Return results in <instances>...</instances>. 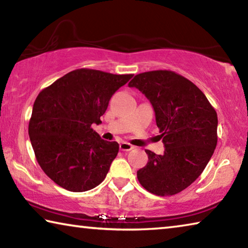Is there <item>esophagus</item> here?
<instances>
[{"mask_svg":"<svg viewBox=\"0 0 248 248\" xmlns=\"http://www.w3.org/2000/svg\"><path fill=\"white\" fill-rule=\"evenodd\" d=\"M119 148L121 151H125V152H128V151H131L134 146L130 143H127V142H121Z\"/></svg>","mask_w":248,"mask_h":248,"instance_id":"1","label":"esophagus"}]
</instances>
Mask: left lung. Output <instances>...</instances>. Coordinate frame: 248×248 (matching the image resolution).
Here are the masks:
<instances>
[{
  "label": "left lung",
  "instance_id": "left-lung-1",
  "mask_svg": "<svg viewBox=\"0 0 248 248\" xmlns=\"http://www.w3.org/2000/svg\"><path fill=\"white\" fill-rule=\"evenodd\" d=\"M128 85L142 92L155 111L164 154L145 150L149 162L137 171L142 187L156 196L186 189L202 173L217 142V115L194 83L170 70L137 74Z\"/></svg>",
  "mask_w": 248,
  "mask_h": 248
}]
</instances>
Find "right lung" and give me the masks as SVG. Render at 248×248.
I'll return each mask as SVG.
<instances>
[{
  "mask_svg": "<svg viewBox=\"0 0 248 248\" xmlns=\"http://www.w3.org/2000/svg\"><path fill=\"white\" fill-rule=\"evenodd\" d=\"M132 77L78 69L37 96L29 138L41 170L60 187L82 192L106 177L119 144L103 140L92 124L102 123L111 96Z\"/></svg>",
  "mask_w": 248,
  "mask_h": 248,
  "instance_id": "obj_1",
  "label": "right lung"
}]
</instances>
